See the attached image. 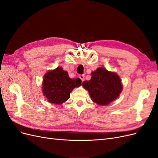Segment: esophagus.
I'll use <instances>...</instances> for the list:
<instances>
[{"label":"esophagus","instance_id":"obj_1","mask_svg":"<svg viewBox=\"0 0 158 158\" xmlns=\"http://www.w3.org/2000/svg\"><path fill=\"white\" fill-rule=\"evenodd\" d=\"M79 78L81 79V80H82V82H83V81H84V79H85V77H84V75H80V76H79Z\"/></svg>","mask_w":158,"mask_h":158}]
</instances>
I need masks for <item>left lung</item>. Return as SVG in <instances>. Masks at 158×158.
Listing matches in <instances>:
<instances>
[{"mask_svg": "<svg viewBox=\"0 0 158 158\" xmlns=\"http://www.w3.org/2000/svg\"><path fill=\"white\" fill-rule=\"evenodd\" d=\"M82 85L88 91L92 101L100 106H106L114 101L123 89L119 76L103 68L92 72L91 80L84 81Z\"/></svg>", "mask_w": 158, "mask_h": 158, "instance_id": "left-lung-1", "label": "left lung"}]
</instances>
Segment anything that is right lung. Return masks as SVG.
<instances>
[{
  "instance_id": "obj_1",
  "label": "right lung",
  "mask_w": 158,
  "mask_h": 158,
  "mask_svg": "<svg viewBox=\"0 0 158 158\" xmlns=\"http://www.w3.org/2000/svg\"><path fill=\"white\" fill-rule=\"evenodd\" d=\"M81 82L80 78H70L67 72L59 66L45 74L42 91L49 102L59 105L69 99L70 92L74 88L80 86Z\"/></svg>"
}]
</instances>
